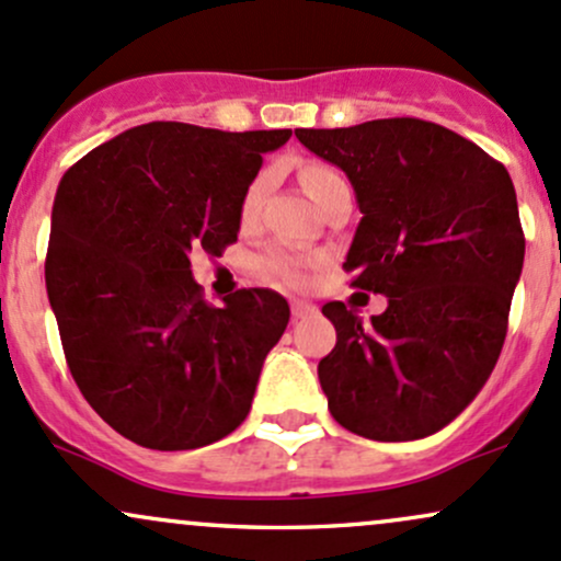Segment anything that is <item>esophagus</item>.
<instances>
[{
	"instance_id": "1",
	"label": "esophagus",
	"mask_w": 561,
	"mask_h": 561,
	"mask_svg": "<svg viewBox=\"0 0 561 561\" xmlns=\"http://www.w3.org/2000/svg\"><path fill=\"white\" fill-rule=\"evenodd\" d=\"M318 312V307L310 305V301H291V318L301 320V318H310V314Z\"/></svg>"
}]
</instances>
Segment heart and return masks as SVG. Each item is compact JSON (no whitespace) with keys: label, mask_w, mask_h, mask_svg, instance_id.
<instances>
[{"label":"heart","mask_w":561,"mask_h":561,"mask_svg":"<svg viewBox=\"0 0 561 561\" xmlns=\"http://www.w3.org/2000/svg\"><path fill=\"white\" fill-rule=\"evenodd\" d=\"M299 180H301V185H305L307 196H310L312 201H318L320 196H323L325 187L333 185L336 180H342V174H336L333 169L323 167V163H307V167L299 172ZM264 187H267V174H260V178L251 182L247 196H243V206H241L243 217H251V214L260 209ZM262 270L270 275V278L286 283V286H299V283H305V278H307L305 262H301L291 249H283V247L270 249L267 254L262 256Z\"/></svg>","instance_id":"heart-1"}]
</instances>
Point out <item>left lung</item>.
I'll list each match as a JSON object with an SVG mask.
<instances>
[{
	"label": "left lung",
	"mask_w": 561,
	"mask_h": 561,
	"mask_svg": "<svg viewBox=\"0 0 561 561\" xmlns=\"http://www.w3.org/2000/svg\"><path fill=\"white\" fill-rule=\"evenodd\" d=\"M299 142L347 174L360 206L344 270L383 294L365 320L323 305L336 347L318 365L331 416L379 443L448 426L499 363L525 262L506 167L456 131L421 118L297 129Z\"/></svg>",
	"instance_id": "left-lung-1"
}]
</instances>
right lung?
Instances as JSON below:
<instances>
[{
	"mask_svg": "<svg viewBox=\"0 0 561 561\" xmlns=\"http://www.w3.org/2000/svg\"><path fill=\"white\" fill-rule=\"evenodd\" d=\"M291 129L153 122L62 174L44 280L73 381L98 416L150 450H193L249 416L288 301L241 288L211 307L191 251L238 241L262 153Z\"/></svg>",
	"mask_w": 561,
	"mask_h": 561,
	"instance_id": "1",
	"label": "right lung"
}]
</instances>
